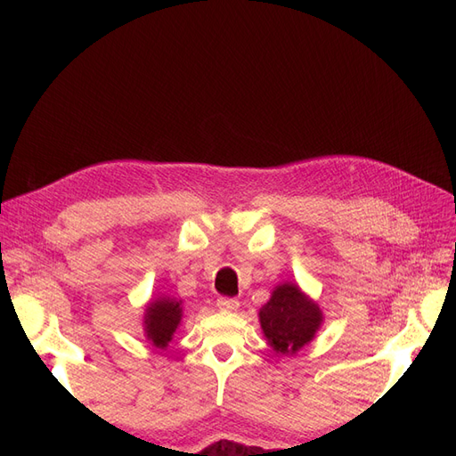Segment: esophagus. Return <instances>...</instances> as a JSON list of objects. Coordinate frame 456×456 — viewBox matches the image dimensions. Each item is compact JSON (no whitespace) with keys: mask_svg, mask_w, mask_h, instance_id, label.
Wrapping results in <instances>:
<instances>
[{"mask_svg":"<svg viewBox=\"0 0 456 456\" xmlns=\"http://www.w3.org/2000/svg\"><path fill=\"white\" fill-rule=\"evenodd\" d=\"M216 306L224 312H236L240 308V302H238V298L220 297V298H216Z\"/></svg>","mask_w":456,"mask_h":456,"instance_id":"34e87169","label":"esophagus"}]
</instances>
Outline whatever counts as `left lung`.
I'll return each instance as SVG.
<instances>
[{
	"label": "left lung",
	"mask_w": 456,
	"mask_h": 456,
	"mask_svg": "<svg viewBox=\"0 0 456 456\" xmlns=\"http://www.w3.org/2000/svg\"><path fill=\"white\" fill-rule=\"evenodd\" d=\"M260 327L273 352L297 354L315 337L323 314L315 302L295 283L273 289L270 300L258 312Z\"/></svg>",
	"instance_id": "8db88e82"
}]
</instances>
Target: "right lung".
<instances>
[{"mask_svg":"<svg viewBox=\"0 0 456 456\" xmlns=\"http://www.w3.org/2000/svg\"><path fill=\"white\" fill-rule=\"evenodd\" d=\"M183 320V302L169 297L151 300L144 312V335L156 348H167Z\"/></svg>","mask_w":456,"mask_h":456,"instance_id":"1","label":"right lung"}]
</instances>
